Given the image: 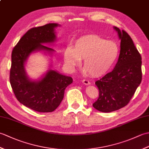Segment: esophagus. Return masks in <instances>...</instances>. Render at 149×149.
Segmentation results:
<instances>
[{
	"label": "esophagus",
	"instance_id": "obj_1",
	"mask_svg": "<svg viewBox=\"0 0 149 149\" xmlns=\"http://www.w3.org/2000/svg\"><path fill=\"white\" fill-rule=\"evenodd\" d=\"M82 82H83V84H86V85H90V81L88 80H86V79H83V81H82Z\"/></svg>",
	"mask_w": 149,
	"mask_h": 149
}]
</instances>
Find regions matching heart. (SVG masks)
Instances as JSON below:
<instances>
[{
    "label": "heart",
    "mask_w": 149,
    "mask_h": 149,
    "mask_svg": "<svg viewBox=\"0 0 149 149\" xmlns=\"http://www.w3.org/2000/svg\"><path fill=\"white\" fill-rule=\"evenodd\" d=\"M119 54L117 44L94 34L82 36L75 41L74 47L65 50L63 58L70 71H74L84 59V72L93 77L106 74L115 64Z\"/></svg>",
    "instance_id": "b5f03b06"
}]
</instances>
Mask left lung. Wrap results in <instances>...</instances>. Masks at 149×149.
Segmentation results:
<instances>
[{"mask_svg":"<svg viewBox=\"0 0 149 149\" xmlns=\"http://www.w3.org/2000/svg\"><path fill=\"white\" fill-rule=\"evenodd\" d=\"M120 42V52L115 68L95 82L99 97L93 106L109 113L121 109L129 102L141 82V57L133 41L123 30L113 27Z\"/></svg>","mask_w":149,"mask_h":149,"instance_id":"left-lung-1","label":"left lung"}]
</instances>
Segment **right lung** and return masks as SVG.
<instances>
[{
    "label": "right lung",
    "instance_id": "obj_1",
    "mask_svg": "<svg viewBox=\"0 0 149 149\" xmlns=\"http://www.w3.org/2000/svg\"><path fill=\"white\" fill-rule=\"evenodd\" d=\"M58 24H48L29 29L21 38L11 54L9 81L17 100L38 112H52L64 97L65 90L72 83L71 77L49 68L38 80L28 77L25 65L33 52L43 51L50 56L55 50L43 44L56 41L55 28ZM52 66V65H50Z\"/></svg>",
    "mask_w": 149,
    "mask_h": 149
}]
</instances>
